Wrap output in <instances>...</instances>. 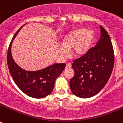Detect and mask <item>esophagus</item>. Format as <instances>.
Listing matches in <instances>:
<instances>
[{"label": "esophagus", "instance_id": "34e87169", "mask_svg": "<svg viewBox=\"0 0 123 123\" xmlns=\"http://www.w3.org/2000/svg\"><path fill=\"white\" fill-rule=\"evenodd\" d=\"M71 64L70 63H67V65H66V68H71Z\"/></svg>", "mask_w": 123, "mask_h": 123}]
</instances>
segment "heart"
Instances as JSON below:
<instances>
[{"label": "heart", "mask_w": 123, "mask_h": 123, "mask_svg": "<svg viewBox=\"0 0 123 123\" xmlns=\"http://www.w3.org/2000/svg\"><path fill=\"white\" fill-rule=\"evenodd\" d=\"M94 39V34L85 28H79L70 31L62 40L60 54L63 57L68 55V50L73 49L75 56L83 55L89 50Z\"/></svg>", "instance_id": "heart-1"}]
</instances>
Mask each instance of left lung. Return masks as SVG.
Returning a JSON list of instances; mask_svg holds the SVG:
<instances>
[{
	"label": "left lung",
	"instance_id": "1",
	"mask_svg": "<svg viewBox=\"0 0 123 123\" xmlns=\"http://www.w3.org/2000/svg\"><path fill=\"white\" fill-rule=\"evenodd\" d=\"M100 37L94 47L73 62L74 76L69 81L74 95L86 98L98 94L108 82L115 62L113 47L107 31L100 26Z\"/></svg>",
	"mask_w": 123,
	"mask_h": 123
}]
</instances>
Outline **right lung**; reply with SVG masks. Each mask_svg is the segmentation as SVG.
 I'll use <instances>...</instances> for the list:
<instances>
[{
	"mask_svg": "<svg viewBox=\"0 0 123 123\" xmlns=\"http://www.w3.org/2000/svg\"><path fill=\"white\" fill-rule=\"evenodd\" d=\"M24 25L16 32L10 42L7 52V65L11 76L19 89L32 98H41L52 92L55 80L65 69L66 64H54L36 71H26L18 67L12 56L11 45L13 40Z\"/></svg>",
	"mask_w": 123,
	"mask_h": 123,
	"instance_id": "add662e5",
	"label": "right lung"
}]
</instances>
